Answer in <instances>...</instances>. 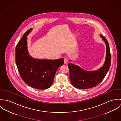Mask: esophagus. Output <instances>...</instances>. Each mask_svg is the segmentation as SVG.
<instances>
[{
	"label": "esophagus",
	"mask_w": 121,
	"mask_h": 121,
	"mask_svg": "<svg viewBox=\"0 0 121 121\" xmlns=\"http://www.w3.org/2000/svg\"><path fill=\"white\" fill-rule=\"evenodd\" d=\"M67 63H68V59L66 58H65L64 59V64H67Z\"/></svg>",
	"instance_id": "34e87169"
}]
</instances>
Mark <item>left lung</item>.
<instances>
[{
  "instance_id": "left-lung-1",
  "label": "left lung",
  "mask_w": 121,
  "mask_h": 121,
  "mask_svg": "<svg viewBox=\"0 0 121 121\" xmlns=\"http://www.w3.org/2000/svg\"><path fill=\"white\" fill-rule=\"evenodd\" d=\"M100 36L105 43L106 49L105 60L102 67L95 70L87 71L75 64H68L70 80L73 86L77 89L84 90L95 87L103 81L108 71L111 64L109 44L104 36L102 34Z\"/></svg>"
}]
</instances>
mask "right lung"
I'll return each mask as SVG.
<instances>
[{"label":"right lung","mask_w":121,"mask_h":121,"mask_svg":"<svg viewBox=\"0 0 121 121\" xmlns=\"http://www.w3.org/2000/svg\"><path fill=\"white\" fill-rule=\"evenodd\" d=\"M32 28L23 35L16 48V63L22 79L30 87L39 90L50 88L57 69L64 65V58L51 60L37 59L29 53L27 36Z\"/></svg>","instance_id":"right-lung-1"}]
</instances>
